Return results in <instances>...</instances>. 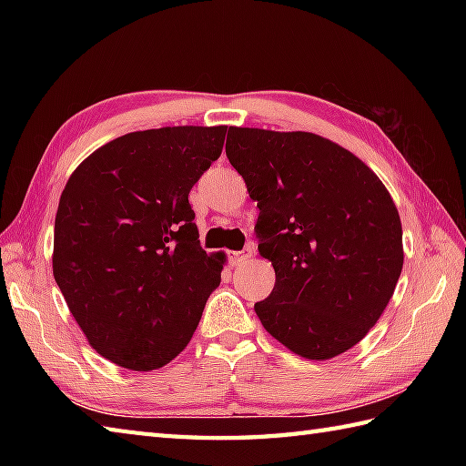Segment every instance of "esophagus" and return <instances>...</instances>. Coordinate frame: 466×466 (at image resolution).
I'll use <instances>...</instances> for the list:
<instances>
[{
  "mask_svg": "<svg viewBox=\"0 0 466 466\" xmlns=\"http://www.w3.org/2000/svg\"><path fill=\"white\" fill-rule=\"evenodd\" d=\"M250 256H252V250H250V248L232 250V252H228V264H230V266H238V264L248 260Z\"/></svg>",
  "mask_w": 466,
  "mask_h": 466,
  "instance_id": "1",
  "label": "esophagus"
}]
</instances>
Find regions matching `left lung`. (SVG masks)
Instances as JSON below:
<instances>
[{"label":"left lung","mask_w":466,"mask_h":466,"mask_svg":"<svg viewBox=\"0 0 466 466\" xmlns=\"http://www.w3.org/2000/svg\"><path fill=\"white\" fill-rule=\"evenodd\" d=\"M226 156L260 214L258 252L276 282L254 304L262 326L310 360L360 342L402 270V226L369 166L310 132L230 127Z\"/></svg>","instance_id":"8db88e82"}]
</instances>
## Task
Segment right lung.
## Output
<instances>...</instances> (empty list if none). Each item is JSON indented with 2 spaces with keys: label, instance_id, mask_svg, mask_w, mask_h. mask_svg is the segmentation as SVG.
Returning <instances> with one entry per match:
<instances>
[{
  "label": "right lung",
  "instance_id": "right-lung-1",
  "mask_svg": "<svg viewBox=\"0 0 466 466\" xmlns=\"http://www.w3.org/2000/svg\"><path fill=\"white\" fill-rule=\"evenodd\" d=\"M226 126L132 132L76 167L59 198L54 279L87 342L156 370L190 342L224 254L198 240L192 186L222 154Z\"/></svg>",
  "mask_w": 466,
  "mask_h": 466
}]
</instances>
